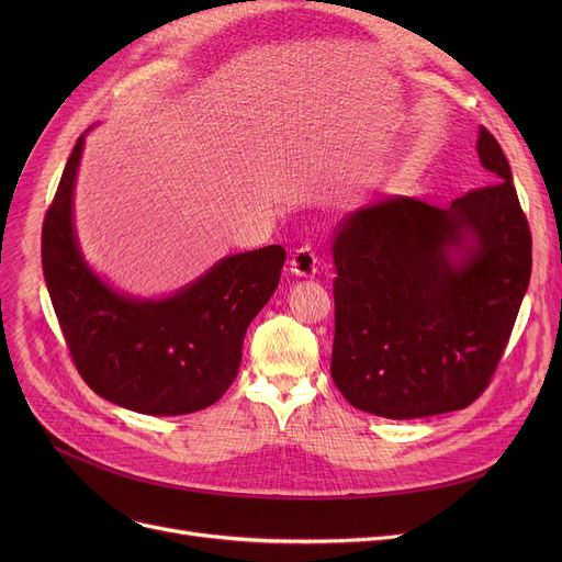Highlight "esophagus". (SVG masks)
Listing matches in <instances>:
<instances>
[{"label": "esophagus", "instance_id": "1", "mask_svg": "<svg viewBox=\"0 0 562 562\" xmlns=\"http://www.w3.org/2000/svg\"><path fill=\"white\" fill-rule=\"evenodd\" d=\"M318 271V255L312 246H301L291 255V273L299 278H314Z\"/></svg>", "mask_w": 562, "mask_h": 562}]
</instances>
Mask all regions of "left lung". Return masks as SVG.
Returning <instances> with one entry per match:
<instances>
[{"label": "left lung", "instance_id": "1", "mask_svg": "<svg viewBox=\"0 0 562 562\" xmlns=\"http://www.w3.org/2000/svg\"><path fill=\"white\" fill-rule=\"evenodd\" d=\"M492 184L447 210L394 195L335 232L330 373L350 405L417 419L474 403L498 367L530 280V229L508 159L481 127Z\"/></svg>", "mask_w": 562, "mask_h": 562}]
</instances>
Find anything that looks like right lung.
<instances>
[{"label": "right lung", "mask_w": 562, "mask_h": 562, "mask_svg": "<svg viewBox=\"0 0 562 562\" xmlns=\"http://www.w3.org/2000/svg\"><path fill=\"white\" fill-rule=\"evenodd\" d=\"M83 136L66 164L43 223V273L72 362L102 398L140 415H189L216 403L241 364L250 321L280 282L282 246L221 259L161 301L130 299L83 261L72 191Z\"/></svg>", "instance_id": "obj_1"}]
</instances>
